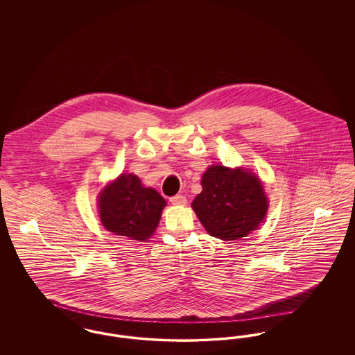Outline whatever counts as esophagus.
I'll use <instances>...</instances> for the list:
<instances>
[{
	"instance_id": "34e87169",
	"label": "esophagus",
	"mask_w": 355,
	"mask_h": 355,
	"mask_svg": "<svg viewBox=\"0 0 355 355\" xmlns=\"http://www.w3.org/2000/svg\"><path fill=\"white\" fill-rule=\"evenodd\" d=\"M170 202L173 203V205H181V206H184V205H186V197L181 196V194L174 196V197L170 198Z\"/></svg>"
}]
</instances>
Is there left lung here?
Listing matches in <instances>:
<instances>
[{"label": "left lung", "mask_w": 355, "mask_h": 355, "mask_svg": "<svg viewBox=\"0 0 355 355\" xmlns=\"http://www.w3.org/2000/svg\"><path fill=\"white\" fill-rule=\"evenodd\" d=\"M201 185L202 191L191 207L210 236L241 239L255 230L268 213L262 182L249 170L213 165L203 173Z\"/></svg>", "instance_id": "obj_1"}]
</instances>
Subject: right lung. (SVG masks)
<instances>
[{
    "mask_svg": "<svg viewBox=\"0 0 355 355\" xmlns=\"http://www.w3.org/2000/svg\"><path fill=\"white\" fill-rule=\"evenodd\" d=\"M166 201L152 187H145L135 174L122 173L98 196L102 225L116 236L148 241L155 232Z\"/></svg>",
    "mask_w": 355,
    "mask_h": 355,
    "instance_id": "obj_1",
    "label": "right lung"
}]
</instances>
